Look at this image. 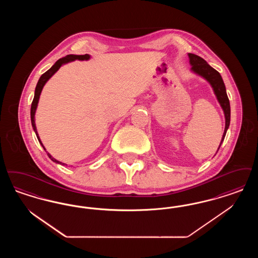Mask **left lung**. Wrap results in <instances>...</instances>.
Returning a JSON list of instances; mask_svg holds the SVG:
<instances>
[{"instance_id":"8db88e82","label":"left lung","mask_w":258,"mask_h":258,"mask_svg":"<svg viewBox=\"0 0 258 258\" xmlns=\"http://www.w3.org/2000/svg\"><path fill=\"white\" fill-rule=\"evenodd\" d=\"M188 57H189V62L192 66L191 70L209 81V83L213 87L214 92H215L217 98L224 112L225 128H224V133L222 135L221 144H220V147H221V143L224 140L227 128L229 127V123H230V103H229V99H228L227 94H226L225 85L223 83V80L221 78L220 73L217 72L215 69H213L204 59H202L201 57L197 56L196 54H191V53H188ZM219 149H218V151H219Z\"/></svg>"}]
</instances>
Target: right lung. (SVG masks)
<instances>
[{"label": "right lung", "mask_w": 258, "mask_h": 258, "mask_svg": "<svg viewBox=\"0 0 258 258\" xmlns=\"http://www.w3.org/2000/svg\"><path fill=\"white\" fill-rule=\"evenodd\" d=\"M89 59H90V55H88V54H85V55H68V56H66V57H62L61 59H59L58 61H56V62L52 66L51 69H49L46 73H44V74L40 76V78H39V80H38V82H37V87H36L35 97H34L33 102H32V106H31V121H32V125H33V128H34L35 133H36L37 139H38V141H39V143L41 144L42 147H43V145H42V143H41V141H40V139H39V137H38V135H37V127H36V123H35V113H36L37 102H38V99H39V96H40V93H41L42 88L44 86V84L47 82V80L49 79L50 77L61 68V64L67 63V62H69V61H74V60H81V61H83V60H89ZM43 149L45 150V148L43 147ZM47 155H48V157H49L52 161L64 165V163H61L60 161L55 160L54 158H52V156H51L50 154H47Z\"/></svg>", "instance_id": "right-lung-1"}]
</instances>
